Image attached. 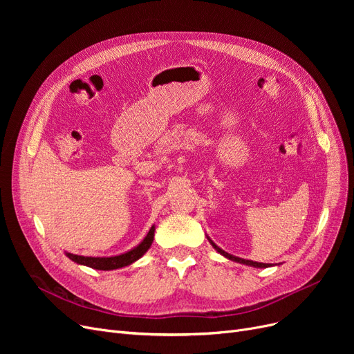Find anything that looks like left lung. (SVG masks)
<instances>
[{
  "label": "left lung",
  "instance_id": "left-lung-1",
  "mask_svg": "<svg viewBox=\"0 0 354 354\" xmlns=\"http://www.w3.org/2000/svg\"><path fill=\"white\" fill-rule=\"evenodd\" d=\"M207 238H208V241L211 243V245L221 254V255H224L225 258H228V259H231V261H235V263H239V264H245V266H250V267H254V268H267V267H271V264H264V263H257V261H251V259H244V258H239V257H235V255H231V254H228V252H225L224 250H221L214 241L207 235Z\"/></svg>",
  "mask_w": 354,
  "mask_h": 354
}]
</instances>
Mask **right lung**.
<instances>
[{
	"mask_svg": "<svg viewBox=\"0 0 354 354\" xmlns=\"http://www.w3.org/2000/svg\"><path fill=\"white\" fill-rule=\"evenodd\" d=\"M153 236H155V225H152V228L149 230L147 235L143 238V241L139 245L115 257H83V255H76L71 252H66V255L71 259V261L77 263L80 266L95 268V270H102V271L118 270V268L133 264L140 257H143L145 252L151 248L153 243Z\"/></svg>",
	"mask_w": 354,
	"mask_h": 354,
	"instance_id": "obj_1",
	"label": "right lung"
}]
</instances>
